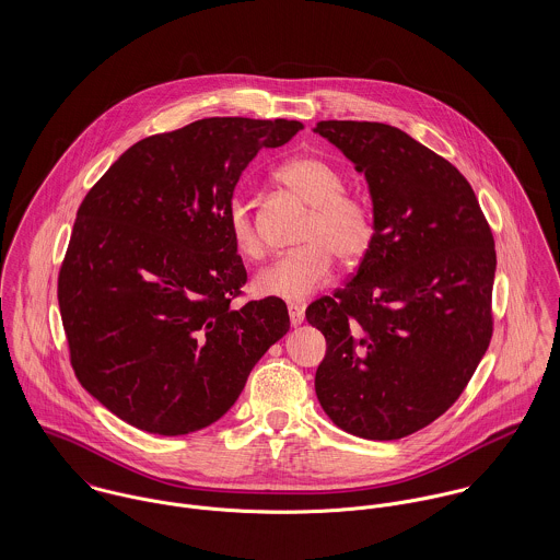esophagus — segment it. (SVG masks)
<instances>
[{"instance_id":"obj_1","label":"esophagus","mask_w":560,"mask_h":560,"mask_svg":"<svg viewBox=\"0 0 560 560\" xmlns=\"http://www.w3.org/2000/svg\"><path fill=\"white\" fill-rule=\"evenodd\" d=\"M289 317H291V325H302L304 323V306L302 304H289Z\"/></svg>"}]
</instances>
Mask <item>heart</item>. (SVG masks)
<instances>
[{
  "label": "heart",
  "mask_w": 560,
  "mask_h": 560,
  "mask_svg": "<svg viewBox=\"0 0 560 560\" xmlns=\"http://www.w3.org/2000/svg\"><path fill=\"white\" fill-rule=\"evenodd\" d=\"M276 178L311 207L302 229L304 247L282 254L262 271L254 287L260 295L304 300L329 280L334 256L342 265H358L377 240V215L369 198L345 189L342 172L317 155H298L276 170ZM235 249L245 258H260V237L252 205L235 196L226 211Z\"/></svg>",
  "instance_id": "b5f03b06"
}]
</instances>
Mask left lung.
Instances as JSON below:
<instances>
[{
    "mask_svg": "<svg viewBox=\"0 0 560 560\" xmlns=\"http://www.w3.org/2000/svg\"><path fill=\"white\" fill-rule=\"evenodd\" d=\"M315 131L364 172L377 215L349 282L306 308L327 342L317 399L351 435L399 440L459 399L489 347L493 235L466 176L405 131L355 120Z\"/></svg>",
    "mask_w": 560,
    "mask_h": 560,
    "instance_id": "1",
    "label": "left lung"
}]
</instances>
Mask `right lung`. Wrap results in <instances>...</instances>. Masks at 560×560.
<instances>
[{"label":"right lung","mask_w":560,"mask_h":560,"mask_svg":"<svg viewBox=\"0 0 560 560\" xmlns=\"http://www.w3.org/2000/svg\"><path fill=\"white\" fill-rule=\"evenodd\" d=\"M302 122L202 118L140 140L94 183L58 276L81 386L158 435L209 427L291 327L280 298L235 308L247 282L226 211L260 149Z\"/></svg>","instance_id":"add662e5"}]
</instances>
